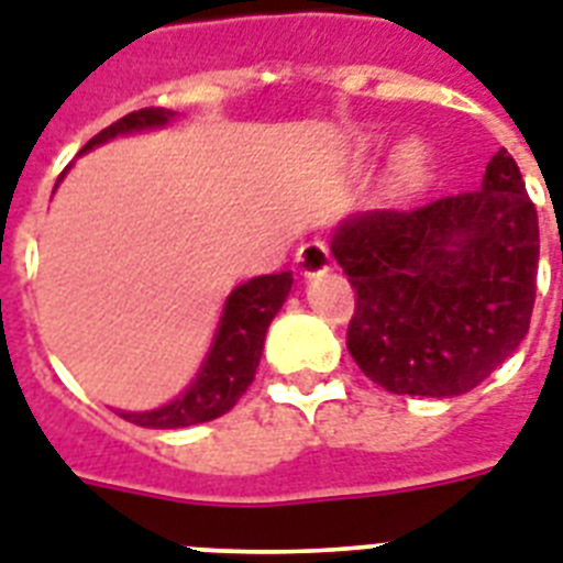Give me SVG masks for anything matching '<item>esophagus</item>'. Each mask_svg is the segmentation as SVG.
<instances>
[{
	"mask_svg": "<svg viewBox=\"0 0 563 563\" xmlns=\"http://www.w3.org/2000/svg\"><path fill=\"white\" fill-rule=\"evenodd\" d=\"M297 266L303 274H314L329 268V249L323 240H309L297 249Z\"/></svg>",
	"mask_w": 563,
	"mask_h": 563,
	"instance_id": "1",
	"label": "esophagus"
}]
</instances>
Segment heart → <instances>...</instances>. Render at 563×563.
Listing matches in <instances>:
<instances>
[{
	"label": "heart",
	"mask_w": 563,
	"mask_h": 563,
	"mask_svg": "<svg viewBox=\"0 0 563 563\" xmlns=\"http://www.w3.org/2000/svg\"><path fill=\"white\" fill-rule=\"evenodd\" d=\"M419 164H422V158H419V153H416L413 147L401 150L399 162H396V170H399V176L410 178L416 170H419Z\"/></svg>",
	"instance_id": "heart-1"
}]
</instances>
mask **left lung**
Segmentation results:
<instances>
[{"label":"left lung","instance_id":"1","mask_svg":"<svg viewBox=\"0 0 563 563\" xmlns=\"http://www.w3.org/2000/svg\"><path fill=\"white\" fill-rule=\"evenodd\" d=\"M538 210L504 147L483 185L413 210H367L332 240L355 289L346 350L396 396H460L529 329Z\"/></svg>","mask_w":563,"mask_h":563}]
</instances>
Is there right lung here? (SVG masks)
Segmentation results:
<instances>
[{
	"label": "right lung",
	"mask_w": 563,
	"mask_h": 563,
	"mask_svg": "<svg viewBox=\"0 0 563 563\" xmlns=\"http://www.w3.org/2000/svg\"><path fill=\"white\" fill-rule=\"evenodd\" d=\"M170 118V109L144 107L139 112L118 118L115 123H109L107 130H100L84 150L103 144L107 139H115L121 132L162 126ZM289 289L291 272L263 274V277H254V280L236 286L228 297L213 350H210L202 373L196 376L194 385L164 408L147 410V413H121L123 419L141 424V428H187V424L210 422V419L228 413L254 382L266 329L289 295Z\"/></svg>",
	"instance_id": "right-lung-1"
}]
</instances>
